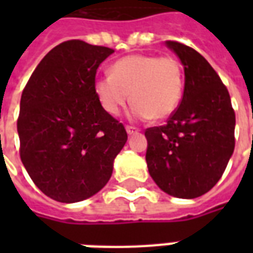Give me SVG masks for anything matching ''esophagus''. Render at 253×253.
<instances>
[{
	"label": "esophagus",
	"instance_id": "1",
	"mask_svg": "<svg viewBox=\"0 0 253 253\" xmlns=\"http://www.w3.org/2000/svg\"><path fill=\"white\" fill-rule=\"evenodd\" d=\"M126 131H127V134H128V135H132V134L138 132V128H135V127H131V126H127Z\"/></svg>",
	"mask_w": 253,
	"mask_h": 253
}]
</instances>
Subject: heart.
I'll use <instances>...</instances> for the list:
<instances>
[{
  "instance_id": "1",
  "label": "heart",
  "mask_w": 253,
  "mask_h": 253,
  "mask_svg": "<svg viewBox=\"0 0 253 253\" xmlns=\"http://www.w3.org/2000/svg\"><path fill=\"white\" fill-rule=\"evenodd\" d=\"M184 92V70L175 57L132 54L111 66V76L94 83V93L105 112L119 115L132 101L138 121H164L177 110Z\"/></svg>"
}]
</instances>
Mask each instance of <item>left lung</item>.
Segmentation results:
<instances>
[{
  "instance_id": "left-lung-1",
  "label": "left lung",
  "mask_w": 253,
  "mask_h": 253,
  "mask_svg": "<svg viewBox=\"0 0 253 253\" xmlns=\"http://www.w3.org/2000/svg\"><path fill=\"white\" fill-rule=\"evenodd\" d=\"M165 44L184 66V92L167 125L146 128V163L164 192L194 199L221 179L234 150L236 115L228 89L211 65L183 43Z\"/></svg>"
}]
</instances>
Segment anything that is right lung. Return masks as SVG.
I'll list each match as a JSON object with an SVG mask.
<instances>
[{
	"label": "right lung",
	"instance_id": "right-lung-1",
	"mask_svg": "<svg viewBox=\"0 0 253 253\" xmlns=\"http://www.w3.org/2000/svg\"><path fill=\"white\" fill-rule=\"evenodd\" d=\"M112 52L63 42L42 59L23 90L20 157L36 187L54 201L74 203L97 194L127 141L125 126L94 93L97 67Z\"/></svg>",
	"mask_w": 253,
	"mask_h": 253
}]
</instances>
